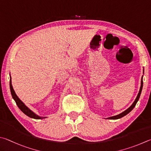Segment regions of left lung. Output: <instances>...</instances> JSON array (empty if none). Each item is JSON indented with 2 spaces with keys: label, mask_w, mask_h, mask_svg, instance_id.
Listing matches in <instances>:
<instances>
[{
  "label": "left lung",
  "mask_w": 151,
  "mask_h": 151,
  "mask_svg": "<svg viewBox=\"0 0 151 151\" xmlns=\"http://www.w3.org/2000/svg\"><path fill=\"white\" fill-rule=\"evenodd\" d=\"M143 73H144V69H143ZM142 78H141V87H140V90H139V93H138L136 99L135 100V101H134V102L132 104V105H131L128 109H126L125 111L122 112V113L119 114H118V115H117V116L108 117V118H107V119H117L122 118V117H123V116H126V115H127V114H128L131 110H132V109H133L134 108H135V105H136L137 102H138L139 98H140V96H141V91H142V84H143V83H142Z\"/></svg>",
  "instance_id": "1"
}]
</instances>
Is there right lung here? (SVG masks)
Listing matches in <instances>:
<instances>
[{
	"label": "right lung",
	"instance_id": "obj_1",
	"mask_svg": "<svg viewBox=\"0 0 151 151\" xmlns=\"http://www.w3.org/2000/svg\"><path fill=\"white\" fill-rule=\"evenodd\" d=\"M10 88L11 94H12V98L14 100L16 104H17L18 107L20 109V110L22 111L24 114H26V116H28V117H31V118H34V119H43V118H45V117H47L39 116L36 114H35L34 111H32L31 109H29L28 107H27L25 104H24V103L22 102V101L20 98L18 97V96L16 95V94L14 92V90L12 85V81H11V76H10Z\"/></svg>",
	"mask_w": 151,
	"mask_h": 151
}]
</instances>
